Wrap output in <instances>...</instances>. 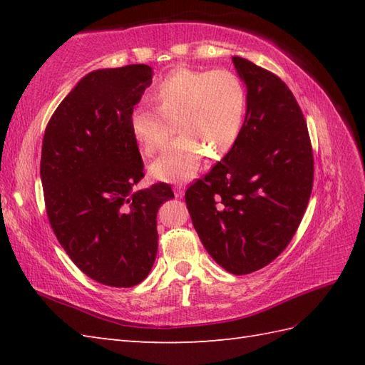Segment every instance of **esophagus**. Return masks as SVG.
<instances>
[{
    "instance_id": "1",
    "label": "esophagus",
    "mask_w": 365,
    "mask_h": 365,
    "mask_svg": "<svg viewBox=\"0 0 365 365\" xmlns=\"http://www.w3.org/2000/svg\"><path fill=\"white\" fill-rule=\"evenodd\" d=\"M174 192H175V197H182L183 192H185V185L183 183H177L175 188H174Z\"/></svg>"
}]
</instances>
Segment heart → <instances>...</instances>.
<instances>
[{"mask_svg":"<svg viewBox=\"0 0 365 365\" xmlns=\"http://www.w3.org/2000/svg\"><path fill=\"white\" fill-rule=\"evenodd\" d=\"M152 96L158 108L136 106L130 114L131 133L143 150L153 155L165 149L174 123L180 133L152 165L157 178L188 180L205 152L220 158L235 144L243 123L246 91L234 72L175 68L155 84Z\"/></svg>","mask_w":365,"mask_h":365,"instance_id":"1","label":"heart"}]
</instances>
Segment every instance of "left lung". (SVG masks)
<instances>
[{
	"label": "left lung",
	"instance_id": "1",
	"mask_svg": "<svg viewBox=\"0 0 365 365\" xmlns=\"http://www.w3.org/2000/svg\"><path fill=\"white\" fill-rule=\"evenodd\" d=\"M246 84V118L235 144L185 192L200 242L232 274H250L290 243L314 185L307 123L287 84L234 56Z\"/></svg>",
	"mask_w": 365,
	"mask_h": 365
}]
</instances>
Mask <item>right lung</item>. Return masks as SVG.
Returning <instances> with one entry per match:
<instances>
[{"label":"right lung","mask_w":365,"mask_h":365,"mask_svg":"<svg viewBox=\"0 0 365 365\" xmlns=\"http://www.w3.org/2000/svg\"><path fill=\"white\" fill-rule=\"evenodd\" d=\"M152 83V68L131 64L88 73L46 123L41 178L58 242L84 274L133 287L157 257V213L174 197L168 183L133 191L144 163L130 114Z\"/></svg>","instance_id":"obj_1"}]
</instances>
